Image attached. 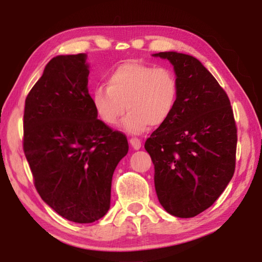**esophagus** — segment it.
Segmentation results:
<instances>
[{
  "label": "esophagus",
  "mask_w": 262,
  "mask_h": 262,
  "mask_svg": "<svg viewBox=\"0 0 262 262\" xmlns=\"http://www.w3.org/2000/svg\"><path fill=\"white\" fill-rule=\"evenodd\" d=\"M130 144H131L132 148L136 149V150H138V149H141L142 142H141V139H139V138L132 137V138L130 139Z\"/></svg>",
  "instance_id": "obj_1"
}]
</instances>
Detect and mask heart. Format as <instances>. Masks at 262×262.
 <instances>
[{"label":"heart","instance_id":"obj_1","mask_svg":"<svg viewBox=\"0 0 262 262\" xmlns=\"http://www.w3.org/2000/svg\"><path fill=\"white\" fill-rule=\"evenodd\" d=\"M179 80L167 67L127 60L107 74L106 87L93 91L92 102L103 123L114 126L123 121L125 131L142 134L150 125L159 127L170 119L178 107Z\"/></svg>","mask_w":262,"mask_h":262}]
</instances>
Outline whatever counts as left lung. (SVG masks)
<instances>
[{
    "label": "left lung",
    "mask_w": 262,
    "mask_h": 262,
    "mask_svg": "<svg viewBox=\"0 0 262 262\" xmlns=\"http://www.w3.org/2000/svg\"><path fill=\"white\" fill-rule=\"evenodd\" d=\"M174 66L180 94L175 112L146 139L157 198L168 213L191 218L212 205L235 171L237 127L230 100L194 57L159 52Z\"/></svg>",
    "instance_id": "1"
}]
</instances>
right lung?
Masks as SVG:
<instances>
[{
	"label": "right lung",
	"instance_id": "obj_1",
	"mask_svg": "<svg viewBox=\"0 0 262 262\" xmlns=\"http://www.w3.org/2000/svg\"><path fill=\"white\" fill-rule=\"evenodd\" d=\"M85 58L78 53L50 60L24 113V152L37 192L75 223L107 213L114 169L128 151L126 136L98 119Z\"/></svg>",
	"mask_w": 262,
	"mask_h": 262
}]
</instances>
